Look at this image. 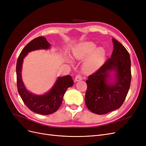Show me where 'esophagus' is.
<instances>
[{
    "instance_id": "34e87169",
    "label": "esophagus",
    "mask_w": 146,
    "mask_h": 146,
    "mask_svg": "<svg viewBox=\"0 0 146 146\" xmlns=\"http://www.w3.org/2000/svg\"><path fill=\"white\" fill-rule=\"evenodd\" d=\"M82 79H83V77L82 76H80V75H77L76 77H75V81L78 82L80 80H82Z\"/></svg>"
}]
</instances>
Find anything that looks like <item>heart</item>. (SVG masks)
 I'll return each instance as SVG.
<instances>
[{"mask_svg": "<svg viewBox=\"0 0 146 146\" xmlns=\"http://www.w3.org/2000/svg\"><path fill=\"white\" fill-rule=\"evenodd\" d=\"M96 47L93 42H84L78 45L73 53V56L78 60L84 59L88 56L83 65V69L86 73L96 71L102 65L105 60L104 48L102 47L96 48Z\"/></svg>", "mask_w": 146, "mask_h": 146, "instance_id": "obj_1", "label": "heart"}]
</instances>
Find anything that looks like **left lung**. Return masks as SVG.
<instances>
[{
  "label": "left lung",
  "mask_w": 146,
  "mask_h": 146,
  "mask_svg": "<svg viewBox=\"0 0 146 146\" xmlns=\"http://www.w3.org/2000/svg\"><path fill=\"white\" fill-rule=\"evenodd\" d=\"M114 49L107 61L86 81V107L98 114H107L121 107L129 92L131 83L130 55L121 43L113 38ZM114 71L116 77L110 83L109 73Z\"/></svg>",
  "instance_id": "left-lung-1"
}]
</instances>
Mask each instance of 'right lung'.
<instances>
[{"label":"right lung","mask_w":146,"mask_h":146,"mask_svg":"<svg viewBox=\"0 0 146 146\" xmlns=\"http://www.w3.org/2000/svg\"><path fill=\"white\" fill-rule=\"evenodd\" d=\"M50 46V44L47 42L46 38L39 36L35 38L21 51L16 63L17 88L21 99L31 111L44 115L57 111L62 103L66 90L74 83L72 77L66 76L58 77L51 90L44 95L34 94L25 89L21 77L22 64L24 57L31 51L41 48L48 49Z\"/></svg>","instance_id":"1"}]
</instances>
